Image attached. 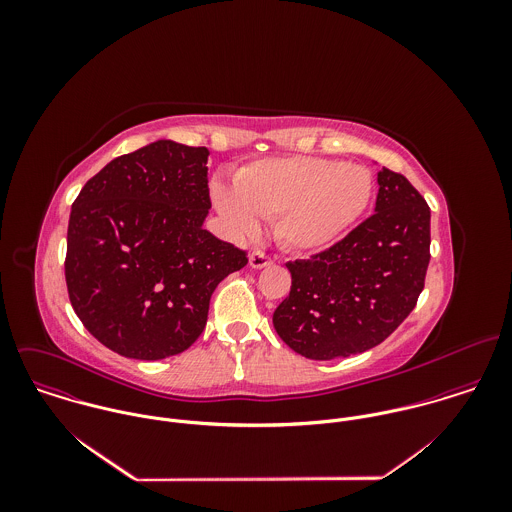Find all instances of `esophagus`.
I'll return each instance as SVG.
<instances>
[{
	"label": "esophagus",
	"instance_id": "1",
	"mask_svg": "<svg viewBox=\"0 0 512 512\" xmlns=\"http://www.w3.org/2000/svg\"><path fill=\"white\" fill-rule=\"evenodd\" d=\"M270 264H274V258L268 256L266 252L254 250V252L250 254V266H252V268L260 270V268H266V266H270Z\"/></svg>",
	"mask_w": 512,
	"mask_h": 512
}]
</instances>
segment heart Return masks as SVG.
Returning a JSON list of instances; mask_svg holds the SVG:
<instances>
[{"label":"heart","instance_id":"1","mask_svg":"<svg viewBox=\"0 0 512 512\" xmlns=\"http://www.w3.org/2000/svg\"><path fill=\"white\" fill-rule=\"evenodd\" d=\"M213 203L238 234H252L258 217L276 219L278 238L293 250H321L341 238L372 197L368 169L337 159L266 157L234 173V189L215 183Z\"/></svg>","mask_w":512,"mask_h":512}]
</instances>
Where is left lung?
I'll use <instances>...</instances> for the list:
<instances>
[{"label": "left lung", "mask_w": 512, "mask_h": 512, "mask_svg": "<svg viewBox=\"0 0 512 512\" xmlns=\"http://www.w3.org/2000/svg\"><path fill=\"white\" fill-rule=\"evenodd\" d=\"M374 211L331 248L286 264L292 290L274 327L301 357L365 353L416 307L430 264V207L404 175L384 167Z\"/></svg>", "instance_id": "1"}]
</instances>
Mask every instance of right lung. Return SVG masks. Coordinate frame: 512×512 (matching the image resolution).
<instances>
[{
	"label": "right lung",
	"mask_w": 512,
	"mask_h": 512,
	"mask_svg": "<svg viewBox=\"0 0 512 512\" xmlns=\"http://www.w3.org/2000/svg\"><path fill=\"white\" fill-rule=\"evenodd\" d=\"M209 149L159 140L112 159L74 199L65 278L74 313L110 351L157 361L189 349L211 295L248 264L203 228Z\"/></svg>",
	"instance_id": "obj_1"
}]
</instances>
